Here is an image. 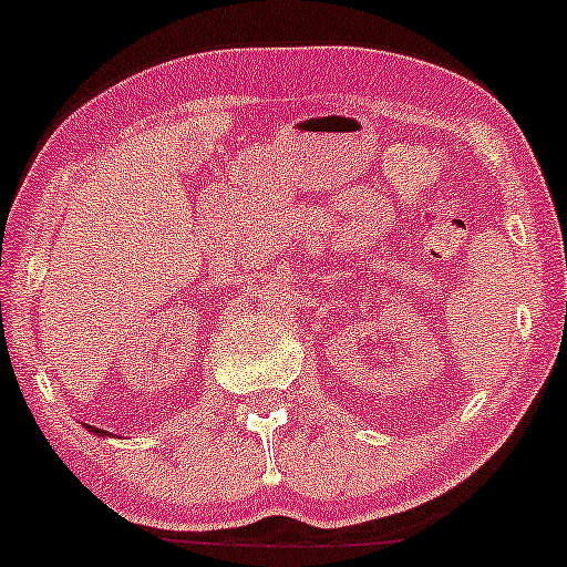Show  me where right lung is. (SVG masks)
I'll return each instance as SVG.
<instances>
[{"label": "right lung", "mask_w": 567, "mask_h": 567, "mask_svg": "<svg viewBox=\"0 0 567 567\" xmlns=\"http://www.w3.org/2000/svg\"><path fill=\"white\" fill-rule=\"evenodd\" d=\"M87 429H90L92 433H97V436H105V431H100V429H92V425H87Z\"/></svg>", "instance_id": "right-lung-1"}]
</instances>
